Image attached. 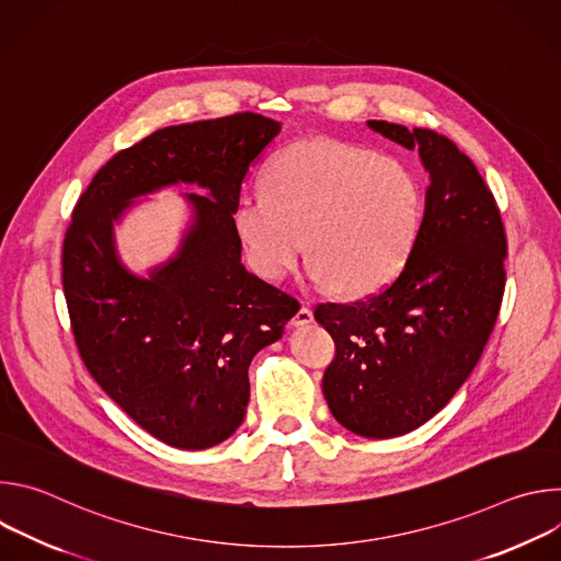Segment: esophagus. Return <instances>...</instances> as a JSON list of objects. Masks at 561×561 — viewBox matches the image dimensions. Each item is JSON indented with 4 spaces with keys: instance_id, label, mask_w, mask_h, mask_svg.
<instances>
[{
    "instance_id": "esophagus-1",
    "label": "esophagus",
    "mask_w": 561,
    "mask_h": 561,
    "mask_svg": "<svg viewBox=\"0 0 561 561\" xmlns=\"http://www.w3.org/2000/svg\"><path fill=\"white\" fill-rule=\"evenodd\" d=\"M310 322H312V310H310L308 306H301V308L295 312V317L290 319V324H293L295 329L306 327V324H310Z\"/></svg>"
}]
</instances>
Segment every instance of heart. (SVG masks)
Returning a JSON list of instances; mask_svg holds the SVG:
<instances>
[{"label":"heart","mask_w":561,"mask_h":561,"mask_svg":"<svg viewBox=\"0 0 561 561\" xmlns=\"http://www.w3.org/2000/svg\"><path fill=\"white\" fill-rule=\"evenodd\" d=\"M262 186L239 197L232 221L249 266L264 279H282L308 242L310 282L362 297L390 284L415 247L424 193L397 157L340 139H299L271 157Z\"/></svg>","instance_id":"b5f03b06"}]
</instances>
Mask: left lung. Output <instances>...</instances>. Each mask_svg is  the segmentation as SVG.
Here are the masks:
<instances>
[{"label": "left lung", "instance_id": "8db88e82", "mask_svg": "<svg viewBox=\"0 0 561 561\" xmlns=\"http://www.w3.org/2000/svg\"><path fill=\"white\" fill-rule=\"evenodd\" d=\"M375 133L420 150L431 175L415 247L379 293L319 304L335 342L322 388L355 435H407L437 415L477 366L506 286V230L470 159L444 135L370 119Z\"/></svg>", "mask_w": 561, "mask_h": 561}]
</instances>
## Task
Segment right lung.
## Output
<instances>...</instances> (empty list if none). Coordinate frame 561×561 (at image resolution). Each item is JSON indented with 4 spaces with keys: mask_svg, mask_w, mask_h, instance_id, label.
<instances>
[{
    "mask_svg": "<svg viewBox=\"0 0 561 561\" xmlns=\"http://www.w3.org/2000/svg\"><path fill=\"white\" fill-rule=\"evenodd\" d=\"M282 124L234 113L159 128L119 150L79 197L61 249L75 344L113 402L159 442L210 448L244 422L249 366L277 342L297 299L242 264L232 213ZM197 183L196 221L175 259L137 278L116 257L112 224L139 194Z\"/></svg>",
    "mask_w": 561,
    "mask_h": 561,
    "instance_id": "right-lung-1",
    "label": "right lung"
}]
</instances>
